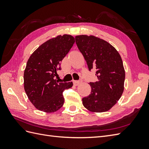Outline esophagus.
I'll use <instances>...</instances> for the list:
<instances>
[{
  "mask_svg": "<svg viewBox=\"0 0 149 149\" xmlns=\"http://www.w3.org/2000/svg\"><path fill=\"white\" fill-rule=\"evenodd\" d=\"M82 83L81 81H73V83L75 85V86H77V85L80 84Z\"/></svg>",
  "mask_w": 149,
  "mask_h": 149,
  "instance_id": "34e87169",
  "label": "esophagus"
}]
</instances>
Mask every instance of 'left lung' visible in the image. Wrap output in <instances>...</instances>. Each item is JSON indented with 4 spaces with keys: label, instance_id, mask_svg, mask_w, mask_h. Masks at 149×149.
Segmentation results:
<instances>
[{
    "label": "left lung",
    "instance_id": "8db88e82",
    "mask_svg": "<svg viewBox=\"0 0 149 149\" xmlns=\"http://www.w3.org/2000/svg\"><path fill=\"white\" fill-rule=\"evenodd\" d=\"M75 43L89 70H96L98 79L95 83H90L91 93L82 99L83 106L91 112L107 111L124 90L125 74L121 56L110 43L92 35L76 36Z\"/></svg>",
    "mask_w": 149,
    "mask_h": 149
}]
</instances>
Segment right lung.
<instances>
[{"mask_svg": "<svg viewBox=\"0 0 149 149\" xmlns=\"http://www.w3.org/2000/svg\"><path fill=\"white\" fill-rule=\"evenodd\" d=\"M74 43L71 35H59L41 45L28 59L24 74V90L38 110L55 112L64 104L63 92L72 87L73 83H59L56 76L61 69V61Z\"/></svg>", "mask_w": 149, "mask_h": 149, "instance_id": "add662e5", "label": "right lung"}]
</instances>
